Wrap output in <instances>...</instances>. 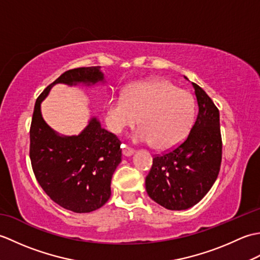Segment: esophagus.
Segmentation results:
<instances>
[{"mask_svg": "<svg viewBox=\"0 0 260 260\" xmlns=\"http://www.w3.org/2000/svg\"><path fill=\"white\" fill-rule=\"evenodd\" d=\"M134 152L135 151L133 150V148H129V147L123 145V155L124 156H132L134 154Z\"/></svg>", "mask_w": 260, "mask_h": 260, "instance_id": "34e87169", "label": "esophagus"}]
</instances>
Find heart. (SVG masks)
<instances>
[{
  "mask_svg": "<svg viewBox=\"0 0 260 260\" xmlns=\"http://www.w3.org/2000/svg\"><path fill=\"white\" fill-rule=\"evenodd\" d=\"M106 123L114 133H121L137 124L141 128L134 141L151 144L157 150H169L184 139L194 117L191 93L178 89L164 79L137 82L106 105Z\"/></svg>",
  "mask_w": 260,
  "mask_h": 260,
  "instance_id": "heart-1",
  "label": "heart"
}]
</instances>
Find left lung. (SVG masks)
Segmentation results:
<instances>
[{
  "mask_svg": "<svg viewBox=\"0 0 260 260\" xmlns=\"http://www.w3.org/2000/svg\"><path fill=\"white\" fill-rule=\"evenodd\" d=\"M186 78V77H185ZM199 112L184 142L153 158L145 179L148 197L169 210H186L211 189L222 156L219 110L207 92L192 82Z\"/></svg>",
  "mask_w": 260,
  "mask_h": 260,
  "instance_id": "8db88e82",
  "label": "left lung"
}]
</instances>
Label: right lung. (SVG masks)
<instances>
[{
  "mask_svg": "<svg viewBox=\"0 0 260 260\" xmlns=\"http://www.w3.org/2000/svg\"><path fill=\"white\" fill-rule=\"evenodd\" d=\"M57 84H105L101 67L66 71L38 97L30 128V158L36 178L52 201L77 213L95 211L110 198V182L121 162L120 141L91 117L78 135L64 136L43 119L41 103Z\"/></svg>",
  "mask_w": 260,
  "mask_h": 260,
  "instance_id": "add662e5",
  "label": "right lung"
}]
</instances>
